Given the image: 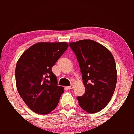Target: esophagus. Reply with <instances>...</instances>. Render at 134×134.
I'll return each instance as SVG.
<instances>
[{
	"label": "esophagus",
	"mask_w": 134,
	"mask_h": 134,
	"mask_svg": "<svg viewBox=\"0 0 134 134\" xmlns=\"http://www.w3.org/2000/svg\"><path fill=\"white\" fill-rule=\"evenodd\" d=\"M67 88L68 89V90H71V89L73 88V85H71V86H68Z\"/></svg>",
	"instance_id": "esophagus-1"
}]
</instances>
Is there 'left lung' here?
<instances>
[{
    "label": "left lung",
    "mask_w": 134,
    "mask_h": 134,
    "mask_svg": "<svg viewBox=\"0 0 134 134\" xmlns=\"http://www.w3.org/2000/svg\"><path fill=\"white\" fill-rule=\"evenodd\" d=\"M78 60L84 94L78 96L80 107L89 113L100 111L112 98L117 82V70L113 54L91 40L70 43Z\"/></svg>",
    "instance_id": "obj_1"
}]
</instances>
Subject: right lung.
<instances>
[{
    "label": "right lung",
    "instance_id": "add662e5",
    "mask_svg": "<svg viewBox=\"0 0 134 134\" xmlns=\"http://www.w3.org/2000/svg\"><path fill=\"white\" fill-rule=\"evenodd\" d=\"M68 47L66 42L37 43L25 50L17 61V90L34 113L48 114L57 107L64 87L57 85L52 67Z\"/></svg>",
    "mask_w": 134,
    "mask_h": 134
}]
</instances>
